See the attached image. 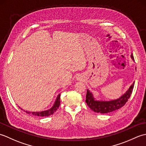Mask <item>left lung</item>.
Returning a JSON list of instances; mask_svg holds the SVG:
<instances>
[{
    "mask_svg": "<svg viewBox=\"0 0 146 146\" xmlns=\"http://www.w3.org/2000/svg\"><path fill=\"white\" fill-rule=\"evenodd\" d=\"M131 58L134 60L133 54H131ZM134 82L130 86V88L125 94H123L122 97L117 100L111 101H98L95 100L92 94L87 90L86 95V103L90 109L95 112L100 113H107L111 111L119 109L122 107L124 106L126 102L128 101V99L131 97L132 92L134 88Z\"/></svg>",
    "mask_w": 146,
    "mask_h": 146,
    "instance_id": "8db88e82",
    "label": "left lung"
}]
</instances>
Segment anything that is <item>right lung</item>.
Returning <instances> with one entry per match:
<instances>
[{"label": "right lung", "mask_w": 146, "mask_h": 146, "mask_svg": "<svg viewBox=\"0 0 146 146\" xmlns=\"http://www.w3.org/2000/svg\"><path fill=\"white\" fill-rule=\"evenodd\" d=\"M60 94L58 95V97L56 98V101H55V103H54V105L52 106V108H50V109H49L48 110L42 111H36V112H31V111H25V110H24V111H26V112L27 113H31L35 116L47 117V116L51 115H52V114H53L54 111H56L58 108H59V107H60ZM21 109H22V108H21Z\"/></svg>", "instance_id": "add662e5"}]
</instances>
